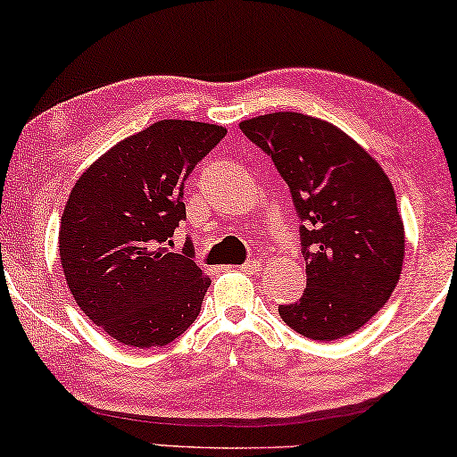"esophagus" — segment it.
Wrapping results in <instances>:
<instances>
[{
    "instance_id": "34e87169",
    "label": "esophagus",
    "mask_w": 457,
    "mask_h": 457,
    "mask_svg": "<svg viewBox=\"0 0 457 457\" xmlns=\"http://www.w3.org/2000/svg\"><path fill=\"white\" fill-rule=\"evenodd\" d=\"M241 269L245 270V273H249V275L259 273V270H261V262H259V261H246L245 265H241Z\"/></svg>"
}]
</instances>
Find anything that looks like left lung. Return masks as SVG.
Returning <instances> with one entry per match:
<instances>
[{"instance_id":"1","label":"left lung","mask_w":457,"mask_h":457,"mask_svg":"<svg viewBox=\"0 0 457 457\" xmlns=\"http://www.w3.org/2000/svg\"><path fill=\"white\" fill-rule=\"evenodd\" d=\"M238 126L273 160L303 222L307 289L278 315L313 341L347 337L386 305L402 275L405 230L387 174L325 120L273 112Z\"/></svg>"}]
</instances>
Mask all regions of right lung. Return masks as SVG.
Returning a JSON list of instances; mask_svg holds the SVG:
<instances>
[{"instance_id":"obj_1","label":"right lung","mask_w":457,"mask_h":457,"mask_svg":"<svg viewBox=\"0 0 457 457\" xmlns=\"http://www.w3.org/2000/svg\"><path fill=\"white\" fill-rule=\"evenodd\" d=\"M227 128L160 120L112 146L76 180L60 224L70 293L92 323L128 347H164L195 323L211 287L187 241L184 182Z\"/></svg>"}]
</instances>
